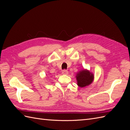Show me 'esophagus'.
Segmentation results:
<instances>
[{
    "label": "esophagus",
    "instance_id": "esophagus-1",
    "mask_svg": "<svg viewBox=\"0 0 130 130\" xmlns=\"http://www.w3.org/2000/svg\"><path fill=\"white\" fill-rule=\"evenodd\" d=\"M62 74H63V75H67V74H68V72L66 70H63L62 71Z\"/></svg>",
    "mask_w": 130,
    "mask_h": 130
}]
</instances>
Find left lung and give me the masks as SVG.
I'll return each instance as SVG.
<instances>
[{"instance_id":"obj_1","label":"left lung","mask_w":130,"mask_h":130,"mask_svg":"<svg viewBox=\"0 0 130 130\" xmlns=\"http://www.w3.org/2000/svg\"><path fill=\"white\" fill-rule=\"evenodd\" d=\"M76 78L77 86L83 88L92 83L94 81V75L89 70L83 69L76 73Z\"/></svg>"}]
</instances>
